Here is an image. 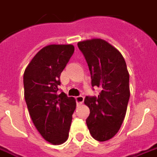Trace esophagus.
<instances>
[{
	"label": "esophagus",
	"instance_id": "esophagus-1",
	"mask_svg": "<svg viewBox=\"0 0 157 157\" xmlns=\"http://www.w3.org/2000/svg\"><path fill=\"white\" fill-rule=\"evenodd\" d=\"M76 100V104H77V105H82V103L84 102V96H82V95L77 96Z\"/></svg>",
	"mask_w": 157,
	"mask_h": 157
}]
</instances>
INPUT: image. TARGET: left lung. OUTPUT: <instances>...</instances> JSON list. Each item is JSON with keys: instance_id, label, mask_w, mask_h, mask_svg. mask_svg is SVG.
I'll use <instances>...</instances> for the list:
<instances>
[{"instance_id": "8db88e82", "label": "left lung", "mask_w": 157, "mask_h": 157, "mask_svg": "<svg viewBox=\"0 0 157 157\" xmlns=\"http://www.w3.org/2000/svg\"><path fill=\"white\" fill-rule=\"evenodd\" d=\"M77 45L89 66L92 86L101 89L98 97L85 99L90 109L87 127L94 139L105 142L115 136L126 115L128 71L121 52L104 39H87Z\"/></svg>"}]
</instances>
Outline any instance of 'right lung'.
<instances>
[{"label": "right lung", "instance_id": "right-lung-1", "mask_svg": "<svg viewBox=\"0 0 157 157\" xmlns=\"http://www.w3.org/2000/svg\"><path fill=\"white\" fill-rule=\"evenodd\" d=\"M72 44H50L36 53L24 73L25 99L34 126L47 142L63 144L69 136L76 103L57 94L60 75L72 56Z\"/></svg>", "mask_w": 157, "mask_h": 157}]
</instances>
